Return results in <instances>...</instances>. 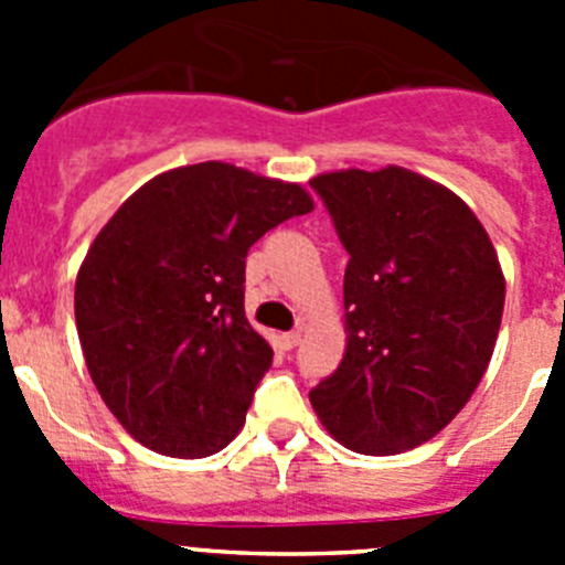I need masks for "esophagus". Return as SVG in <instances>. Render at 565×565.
<instances>
[{
    "label": "esophagus",
    "instance_id": "esophagus-1",
    "mask_svg": "<svg viewBox=\"0 0 565 565\" xmlns=\"http://www.w3.org/2000/svg\"><path fill=\"white\" fill-rule=\"evenodd\" d=\"M299 339H302V333L299 331L282 333V337H279V348H282V351H294V348L299 344Z\"/></svg>",
    "mask_w": 565,
    "mask_h": 565
}]
</instances>
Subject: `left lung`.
<instances>
[{"label": "left lung", "instance_id": "1", "mask_svg": "<svg viewBox=\"0 0 565 565\" xmlns=\"http://www.w3.org/2000/svg\"><path fill=\"white\" fill-rule=\"evenodd\" d=\"M344 252V356L311 391L348 450L430 441L476 393L501 331L507 279L476 212L404 167L311 178Z\"/></svg>", "mask_w": 565, "mask_h": 565}]
</instances>
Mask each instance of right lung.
Masks as SVG:
<instances>
[{"label": "right lung", "instance_id": "right-lung-1", "mask_svg": "<svg viewBox=\"0 0 565 565\" xmlns=\"http://www.w3.org/2000/svg\"><path fill=\"white\" fill-rule=\"evenodd\" d=\"M308 212L299 183L206 161L154 174L98 232L76 277L78 342L135 441L206 458L243 430L274 356L243 308L246 254Z\"/></svg>", "mask_w": 565, "mask_h": 565}]
</instances>
